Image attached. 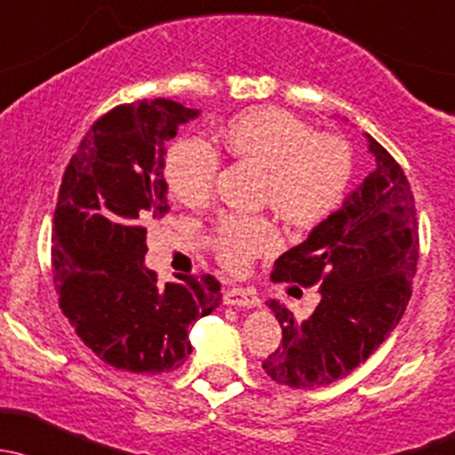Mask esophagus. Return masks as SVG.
Wrapping results in <instances>:
<instances>
[{"label":"esophagus","instance_id":"34e87169","mask_svg":"<svg viewBox=\"0 0 455 455\" xmlns=\"http://www.w3.org/2000/svg\"><path fill=\"white\" fill-rule=\"evenodd\" d=\"M223 302L232 304V307H259L260 298L256 296L251 289H243V287H232L223 293Z\"/></svg>","mask_w":455,"mask_h":455}]
</instances>
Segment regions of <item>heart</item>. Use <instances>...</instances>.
Segmentation results:
<instances>
[{
	"mask_svg": "<svg viewBox=\"0 0 455 455\" xmlns=\"http://www.w3.org/2000/svg\"><path fill=\"white\" fill-rule=\"evenodd\" d=\"M232 156L265 168L260 201L293 226L322 221L339 204L350 180L348 147L337 135L315 133L307 120L280 107H260L234 118L221 133ZM221 159L201 138H181L168 148L164 175L180 201L201 205L217 184ZM280 245L274 221L259 214H221L212 229L219 262L243 274L251 260Z\"/></svg>",
	"mask_w": 455,
	"mask_h": 455,
	"instance_id": "1",
	"label": "heart"
}]
</instances>
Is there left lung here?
<instances>
[{
  "label": "left lung",
  "mask_w": 455,
  "mask_h": 455,
  "mask_svg": "<svg viewBox=\"0 0 455 455\" xmlns=\"http://www.w3.org/2000/svg\"><path fill=\"white\" fill-rule=\"evenodd\" d=\"M366 138L377 168L271 271L274 283L320 284V304L307 320L267 302L283 341L262 368L280 386L315 387L348 377L390 337L410 302L419 262L414 195L399 162Z\"/></svg>",
  "instance_id": "8db88e82"
}]
</instances>
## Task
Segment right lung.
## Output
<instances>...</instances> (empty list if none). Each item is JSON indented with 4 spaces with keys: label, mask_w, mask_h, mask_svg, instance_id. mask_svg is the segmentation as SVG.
I'll use <instances>...</instances> for the list:
<instances>
[{
    "label": "right lung",
    "mask_w": 455,
    "mask_h": 455,
    "mask_svg": "<svg viewBox=\"0 0 455 455\" xmlns=\"http://www.w3.org/2000/svg\"><path fill=\"white\" fill-rule=\"evenodd\" d=\"M196 116L166 98L114 107L63 172L52 228L59 307L87 348L118 370H177L193 353L190 326L221 304L214 275L159 284L144 265V226L168 212L166 142Z\"/></svg>",
    "instance_id": "1"
}]
</instances>
